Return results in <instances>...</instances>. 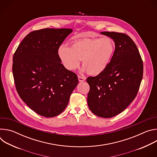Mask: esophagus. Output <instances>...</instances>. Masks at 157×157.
<instances>
[{"mask_svg": "<svg viewBox=\"0 0 157 157\" xmlns=\"http://www.w3.org/2000/svg\"><path fill=\"white\" fill-rule=\"evenodd\" d=\"M78 80H79V82H82V81H84L86 80V78L78 75Z\"/></svg>", "mask_w": 157, "mask_h": 157, "instance_id": "34e87169", "label": "esophagus"}]
</instances>
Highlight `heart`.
<instances>
[{
    "instance_id": "b5f03b06",
    "label": "heart",
    "mask_w": 157,
    "mask_h": 157,
    "mask_svg": "<svg viewBox=\"0 0 157 157\" xmlns=\"http://www.w3.org/2000/svg\"><path fill=\"white\" fill-rule=\"evenodd\" d=\"M116 48L114 41L109 37L83 38L75 41L71 48L65 44L59 47V58L70 71L76 69L82 59L83 71L96 76L108 66Z\"/></svg>"
}]
</instances>
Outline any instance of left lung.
Listing matches in <instances>:
<instances>
[{"label":"left lung","instance_id":"obj_1","mask_svg":"<svg viewBox=\"0 0 157 157\" xmlns=\"http://www.w3.org/2000/svg\"><path fill=\"white\" fill-rule=\"evenodd\" d=\"M116 44L107 68L88 77L90 87L87 104L92 113L103 118L113 117L124 110L136 98L143 77V61L135 43L127 35L114 32L101 33Z\"/></svg>","mask_w":157,"mask_h":157}]
</instances>
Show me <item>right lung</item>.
<instances>
[{
  "label": "right lung",
  "instance_id": "right-lung-1",
  "mask_svg": "<svg viewBox=\"0 0 157 157\" xmlns=\"http://www.w3.org/2000/svg\"><path fill=\"white\" fill-rule=\"evenodd\" d=\"M70 29H43L29 33L13 56L12 72L17 91L38 114L53 117L68 104L78 83L76 73L65 68L58 50Z\"/></svg>",
  "mask_w": 157,
  "mask_h": 157
}]
</instances>
